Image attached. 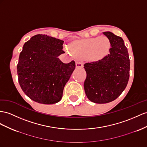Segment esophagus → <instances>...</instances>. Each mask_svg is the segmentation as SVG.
Wrapping results in <instances>:
<instances>
[{"mask_svg":"<svg viewBox=\"0 0 147 147\" xmlns=\"http://www.w3.org/2000/svg\"><path fill=\"white\" fill-rule=\"evenodd\" d=\"M76 67H83V64L81 63V62H76Z\"/></svg>","mask_w":147,"mask_h":147,"instance_id":"esophagus-1","label":"esophagus"}]
</instances>
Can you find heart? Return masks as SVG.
Masks as SVG:
<instances>
[{
    "label": "heart",
    "instance_id": "obj_1",
    "mask_svg": "<svg viewBox=\"0 0 147 147\" xmlns=\"http://www.w3.org/2000/svg\"><path fill=\"white\" fill-rule=\"evenodd\" d=\"M110 48L111 43L108 38L100 36L74 41L70 48H66V50L77 58L97 61L107 55Z\"/></svg>",
    "mask_w": 147,
    "mask_h": 147
}]
</instances>
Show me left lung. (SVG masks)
<instances>
[{
    "mask_svg": "<svg viewBox=\"0 0 147 147\" xmlns=\"http://www.w3.org/2000/svg\"><path fill=\"white\" fill-rule=\"evenodd\" d=\"M110 41L109 54L99 61L84 65L86 79L84 88L89 100L97 104L114 100L125 89L130 76V59L121 37L103 32Z\"/></svg>",
    "mask_w": 147,
    "mask_h": 147,
    "instance_id": "left-lung-1",
    "label": "left lung"
}]
</instances>
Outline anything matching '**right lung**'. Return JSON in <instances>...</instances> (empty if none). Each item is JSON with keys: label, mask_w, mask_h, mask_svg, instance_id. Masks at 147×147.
Returning a JSON list of instances; mask_svg holds the SVG:
<instances>
[{"label": "right lung", "mask_w": 147, "mask_h": 147, "mask_svg": "<svg viewBox=\"0 0 147 147\" xmlns=\"http://www.w3.org/2000/svg\"><path fill=\"white\" fill-rule=\"evenodd\" d=\"M64 41L47 35L32 36L24 45L17 65L18 82L29 98L38 103L56 104L75 69V62L64 63L58 56Z\"/></svg>", "instance_id": "1"}]
</instances>
